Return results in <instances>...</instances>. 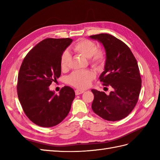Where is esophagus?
I'll return each mask as SVG.
<instances>
[{
  "mask_svg": "<svg viewBox=\"0 0 160 160\" xmlns=\"http://www.w3.org/2000/svg\"><path fill=\"white\" fill-rule=\"evenodd\" d=\"M84 92V91H82V90H79V89H77V90H76L75 91V93H76V95H80V94H82V93H83Z\"/></svg>",
  "mask_w": 160,
  "mask_h": 160,
  "instance_id": "esophagus-1",
  "label": "esophagus"
}]
</instances>
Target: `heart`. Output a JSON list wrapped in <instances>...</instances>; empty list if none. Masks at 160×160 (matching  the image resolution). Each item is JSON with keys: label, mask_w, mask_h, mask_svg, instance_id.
<instances>
[{"label": "heart", "mask_w": 160, "mask_h": 160, "mask_svg": "<svg viewBox=\"0 0 160 160\" xmlns=\"http://www.w3.org/2000/svg\"><path fill=\"white\" fill-rule=\"evenodd\" d=\"M75 52L89 58L93 67L100 69L103 66L105 61V54L103 51L97 50L96 44L87 39H80L75 42L73 46ZM70 54L65 51L62 54L60 64L62 69H65L70 60ZM94 78V73L90 71H76L68 78L71 85L78 89H86L89 87Z\"/></svg>", "instance_id": "obj_1"}]
</instances>
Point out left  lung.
Wrapping results in <instances>:
<instances>
[{"label": "left lung", "instance_id": "obj_1", "mask_svg": "<svg viewBox=\"0 0 160 160\" xmlns=\"http://www.w3.org/2000/svg\"><path fill=\"white\" fill-rule=\"evenodd\" d=\"M89 38L104 47L106 60L99 79L113 89L108 95L91 89L94 94L91 108L104 120H120L132 111L140 95L142 80L137 60L129 47L113 36L100 33Z\"/></svg>", "mask_w": 160, "mask_h": 160}]
</instances>
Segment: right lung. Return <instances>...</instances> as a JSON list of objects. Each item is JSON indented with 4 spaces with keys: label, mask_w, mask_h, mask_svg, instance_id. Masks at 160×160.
<instances>
[{
    "label": "right lung",
    "mask_w": 160,
    "mask_h": 160,
    "mask_svg": "<svg viewBox=\"0 0 160 160\" xmlns=\"http://www.w3.org/2000/svg\"><path fill=\"white\" fill-rule=\"evenodd\" d=\"M73 40L47 38L27 54L20 66L17 92L22 109L33 123L52 127L60 123L69 113L75 92L68 86L59 95L49 90L61 74L60 59Z\"/></svg>",
    "instance_id": "1"
}]
</instances>
